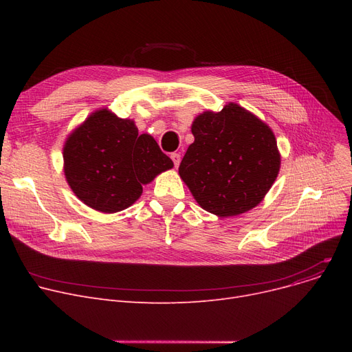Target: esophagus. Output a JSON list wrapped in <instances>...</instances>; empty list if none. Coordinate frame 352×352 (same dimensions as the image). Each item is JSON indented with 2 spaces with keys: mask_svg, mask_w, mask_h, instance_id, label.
I'll list each match as a JSON object with an SVG mask.
<instances>
[{
  "mask_svg": "<svg viewBox=\"0 0 352 352\" xmlns=\"http://www.w3.org/2000/svg\"><path fill=\"white\" fill-rule=\"evenodd\" d=\"M171 160L174 161V165L178 166L179 162H181V155H179L178 153H173V154H171Z\"/></svg>",
  "mask_w": 352,
  "mask_h": 352,
  "instance_id": "obj_1",
  "label": "esophagus"
}]
</instances>
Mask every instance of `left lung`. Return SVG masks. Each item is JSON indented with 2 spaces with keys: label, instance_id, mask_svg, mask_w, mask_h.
<instances>
[{
  "label": "left lung",
  "instance_id": "8db88e82",
  "mask_svg": "<svg viewBox=\"0 0 352 352\" xmlns=\"http://www.w3.org/2000/svg\"><path fill=\"white\" fill-rule=\"evenodd\" d=\"M191 131L194 142L178 174L198 206L224 218L260 204L281 166L272 129L244 107L228 102L219 113L197 116Z\"/></svg>",
  "mask_w": 352,
  "mask_h": 352
}]
</instances>
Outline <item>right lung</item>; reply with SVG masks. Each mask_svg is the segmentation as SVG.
Segmentation results:
<instances>
[{
	"mask_svg": "<svg viewBox=\"0 0 352 352\" xmlns=\"http://www.w3.org/2000/svg\"><path fill=\"white\" fill-rule=\"evenodd\" d=\"M64 174L69 188L92 210L114 214L131 207L150 184L174 164L133 120L101 108L67 137Z\"/></svg>",
	"mask_w": 352,
	"mask_h": 352,
	"instance_id": "obj_1",
	"label": "right lung"
}]
</instances>
